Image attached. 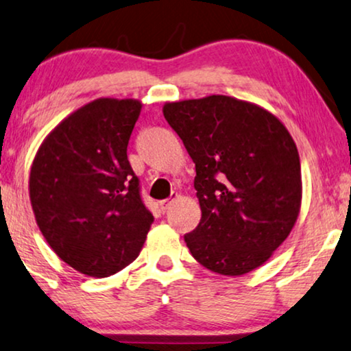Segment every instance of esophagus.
Listing matches in <instances>:
<instances>
[{
	"instance_id": "1",
	"label": "esophagus",
	"mask_w": 351,
	"mask_h": 351,
	"mask_svg": "<svg viewBox=\"0 0 351 351\" xmlns=\"http://www.w3.org/2000/svg\"><path fill=\"white\" fill-rule=\"evenodd\" d=\"M176 197H178V195H173V197H171V199L162 200V202H160V208H162V212H167V208H168V207H170V205H171V202H173V200H175Z\"/></svg>"
}]
</instances>
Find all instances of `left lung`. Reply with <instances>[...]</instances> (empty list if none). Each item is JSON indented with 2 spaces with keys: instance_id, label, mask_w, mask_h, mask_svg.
Segmentation results:
<instances>
[{
  "instance_id": "8db88e82",
  "label": "left lung",
  "mask_w": 351,
  "mask_h": 351,
  "mask_svg": "<svg viewBox=\"0 0 351 351\" xmlns=\"http://www.w3.org/2000/svg\"><path fill=\"white\" fill-rule=\"evenodd\" d=\"M163 117L195 163L202 218L184 236L191 254L224 276L258 268L300 212V158L287 128L268 110L221 95L168 102Z\"/></svg>"
}]
</instances>
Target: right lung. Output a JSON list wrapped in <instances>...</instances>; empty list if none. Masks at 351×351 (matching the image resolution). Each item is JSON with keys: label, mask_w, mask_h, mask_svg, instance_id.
<instances>
[{"label": "right lung", "mask_w": 351, "mask_h": 351, "mask_svg": "<svg viewBox=\"0 0 351 351\" xmlns=\"http://www.w3.org/2000/svg\"><path fill=\"white\" fill-rule=\"evenodd\" d=\"M141 102L101 97L48 134L30 170L36 223L60 260L107 278L141 252L154 221L127 157Z\"/></svg>", "instance_id": "add662e5"}]
</instances>
